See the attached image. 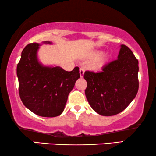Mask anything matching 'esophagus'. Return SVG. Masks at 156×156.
<instances>
[{
	"mask_svg": "<svg viewBox=\"0 0 156 156\" xmlns=\"http://www.w3.org/2000/svg\"><path fill=\"white\" fill-rule=\"evenodd\" d=\"M84 68L81 67L80 69V74L81 77H83V76H84Z\"/></svg>",
	"mask_w": 156,
	"mask_h": 156,
	"instance_id": "1",
	"label": "esophagus"
}]
</instances>
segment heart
Masks as SVG:
<instances>
[{
	"instance_id": "heart-1",
	"label": "heart",
	"mask_w": 156,
	"mask_h": 156,
	"mask_svg": "<svg viewBox=\"0 0 156 156\" xmlns=\"http://www.w3.org/2000/svg\"><path fill=\"white\" fill-rule=\"evenodd\" d=\"M101 54H102V52H101V51L95 52V53L93 54V58H97V59L94 61V63L92 64V67L97 68V67H98V66H101L103 64V62H104L105 58L103 57V56H102V57H100V58H99L98 57L101 56ZM98 58V59L97 58Z\"/></svg>"
}]
</instances>
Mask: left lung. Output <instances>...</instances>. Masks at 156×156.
<instances>
[{
    "label": "left lung",
    "instance_id": "obj_1",
    "mask_svg": "<svg viewBox=\"0 0 156 156\" xmlns=\"http://www.w3.org/2000/svg\"><path fill=\"white\" fill-rule=\"evenodd\" d=\"M138 61L122 44L118 58L103 66L101 72L86 71L85 95L91 108L103 116H112L124 110L138 91Z\"/></svg>",
    "mask_w": 156,
    "mask_h": 156
}]
</instances>
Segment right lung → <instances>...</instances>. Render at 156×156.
<instances>
[{
  "instance_id": "add662e5",
  "label": "right lung",
  "mask_w": 156,
  "mask_h": 156,
  "mask_svg": "<svg viewBox=\"0 0 156 156\" xmlns=\"http://www.w3.org/2000/svg\"><path fill=\"white\" fill-rule=\"evenodd\" d=\"M39 46L38 43L29 44L22 51L16 69L19 92L29 110L39 116L53 118L64 111L69 94L80 77V69L76 66L66 72L59 66H43L37 58Z\"/></svg>"
}]
</instances>
